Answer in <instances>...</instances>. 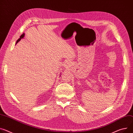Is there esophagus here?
I'll list each match as a JSON object with an SVG mask.
<instances>
[{"instance_id": "obj_1", "label": "esophagus", "mask_w": 133, "mask_h": 133, "mask_svg": "<svg viewBox=\"0 0 133 133\" xmlns=\"http://www.w3.org/2000/svg\"><path fill=\"white\" fill-rule=\"evenodd\" d=\"M70 62L69 61H66L65 62V64H64V66L65 67H68V66H70Z\"/></svg>"}]
</instances>
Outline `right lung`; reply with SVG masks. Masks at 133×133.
<instances>
[{"instance_id": "obj_1", "label": "right lung", "mask_w": 133, "mask_h": 133, "mask_svg": "<svg viewBox=\"0 0 133 133\" xmlns=\"http://www.w3.org/2000/svg\"><path fill=\"white\" fill-rule=\"evenodd\" d=\"M24 35H25V34H23L21 36H20V38L16 41V44L18 42H19L20 40H21V39H22V38H24Z\"/></svg>"}]
</instances>
